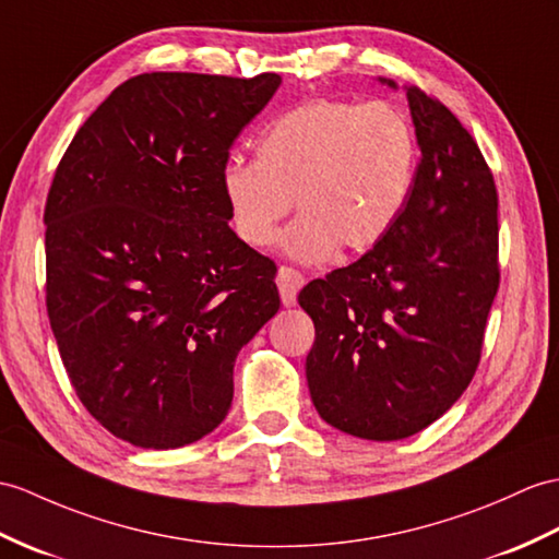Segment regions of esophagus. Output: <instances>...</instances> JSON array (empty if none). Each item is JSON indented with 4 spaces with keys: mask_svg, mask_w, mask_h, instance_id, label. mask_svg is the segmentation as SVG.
<instances>
[{
    "mask_svg": "<svg viewBox=\"0 0 559 559\" xmlns=\"http://www.w3.org/2000/svg\"><path fill=\"white\" fill-rule=\"evenodd\" d=\"M276 283H278L281 302L285 307H293L297 302V293H300V288L305 285V276L293 266H281L276 274Z\"/></svg>",
    "mask_w": 559,
    "mask_h": 559,
    "instance_id": "34e87169",
    "label": "esophagus"
}]
</instances>
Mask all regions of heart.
Returning a JSON list of instances; mask_svg holds the SVG:
<instances>
[{
    "mask_svg": "<svg viewBox=\"0 0 559 559\" xmlns=\"http://www.w3.org/2000/svg\"><path fill=\"white\" fill-rule=\"evenodd\" d=\"M257 162L228 159L221 192L236 236L262 250L278 224L300 212L283 250L323 262L338 245L373 248L407 204L417 168V138L388 104L311 99L271 121L257 138Z\"/></svg>",
    "mask_w": 559,
    "mask_h": 559,
    "instance_id": "b5f03b06",
    "label": "heart"
}]
</instances>
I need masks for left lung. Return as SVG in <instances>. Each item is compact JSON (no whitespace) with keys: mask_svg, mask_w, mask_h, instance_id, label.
<instances>
[{"mask_svg":"<svg viewBox=\"0 0 559 559\" xmlns=\"http://www.w3.org/2000/svg\"><path fill=\"white\" fill-rule=\"evenodd\" d=\"M405 90L421 150L405 210L365 257L297 297L317 329L311 402L367 440L414 436L455 405L500 285L498 190L484 154L448 107Z\"/></svg>","mask_w":559,"mask_h":559,"instance_id":"obj_1","label":"left lung"}]
</instances>
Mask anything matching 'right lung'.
Instances as JSON below:
<instances>
[{"label": "right lung", "mask_w": 559, "mask_h": 559, "mask_svg": "<svg viewBox=\"0 0 559 559\" xmlns=\"http://www.w3.org/2000/svg\"><path fill=\"white\" fill-rule=\"evenodd\" d=\"M281 75L142 73L81 126L45 206L47 314L85 409L135 448L226 419L276 264L228 226L221 168Z\"/></svg>", "instance_id": "1"}]
</instances>
